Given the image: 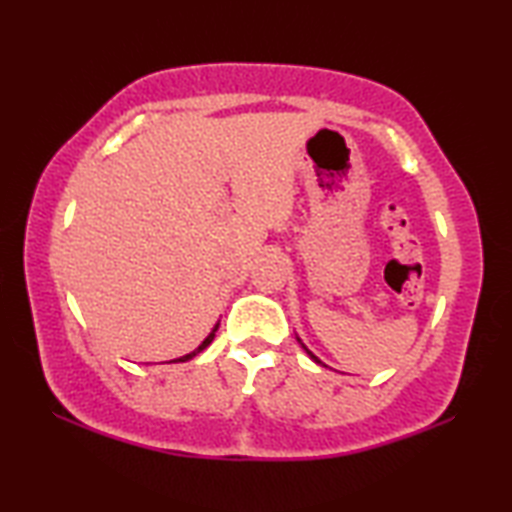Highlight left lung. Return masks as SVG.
<instances>
[{
    "label": "left lung",
    "mask_w": 512,
    "mask_h": 512,
    "mask_svg": "<svg viewBox=\"0 0 512 512\" xmlns=\"http://www.w3.org/2000/svg\"><path fill=\"white\" fill-rule=\"evenodd\" d=\"M298 343H300V345H302V350H305V352H307V354H309V357H311V359H314V361H316V363H320V366H325V363H323V361H320V359H318V357H316V354H314V352H311V350H309V348H307V345H305V343H302V341H300V339H298ZM325 368H327V366H325Z\"/></svg>",
    "instance_id": "1"
}]
</instances>
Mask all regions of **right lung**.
Returning <instances> with one entry per match:
<instances>
[{
	"mask_svg": "<svg viewBox=\"0 0 512 512\" xmlns=\"http://www.w3.org/2000/svg\"><path fill=\"white\" fill-rule=\"evenodd\" d=\"M216 329H219V323H216V325H214V329H212V332L205 336V341H203L201 345H198V348H196L194 352H189V354H185V357H178V359H173V363H178V361H180V363H183V361H189V359H194L198 352H203V350L207 348V345H210V343L214 341V336H216ZM169 363H171V361H169Z\"/></svg>",
	"mask_w": 512,
	"mask_h": 512,
	"instance_id": "obj_1",
	"label": "right lung"
}]
</instances>
